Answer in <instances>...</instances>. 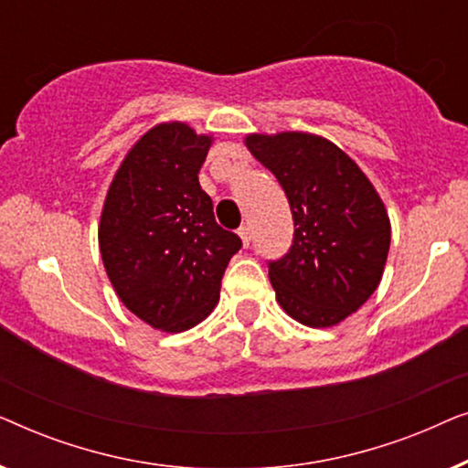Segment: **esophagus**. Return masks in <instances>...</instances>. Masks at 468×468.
<instances>
[{"label": "esophagus", "instance_id": "esophagus-1", "mask_svg": "<svg viewBox=\"0 0 468 468\" xmlns=\"http://www.w3.org/2000/svg\"><path fill=\"white\" fill-rule=\"evenodd\" d=\"M239 236L242 239V245L249 247V242H251V229H249V226H240Z\"/></svg>", "mask_w": 468, "mask_h": 468}]
</instances>
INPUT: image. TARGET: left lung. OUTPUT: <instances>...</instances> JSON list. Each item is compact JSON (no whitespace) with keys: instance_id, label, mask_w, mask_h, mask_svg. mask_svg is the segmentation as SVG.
Masks as SVG:
<instances>
[{"instance_id":"obj_1","label":"left lung","mask_w":468,"mask_h":468,"mask_svg":"<svg viewBox=\"0 0 468 468\" xmlns=\"http://www.w3.org/2000/svg\"><path fill=\"white\" fill-rule=\"evenodd\" d=\"M277 176L293 219L283 258L268 261L287 315L328 328L356 313L379 285L389 251V217L357 164L330 140L303 132L247 136Z\"/></svg>"}]
</instances>
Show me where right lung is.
Returning a JSON list of instances; mask_svg holds the SVG:
<instances>
[{
  "label": "right lung",
  "instance_id": "right-lung-1",
  "mask_svg": "<svg viewBox=\"0 0 468 468\" xmlns=\"http://www.w3.org/2000/svg\"><path fill=\"white\" fill-rule=\"evenodd\" d=\"M208 136L162 123L133 144L108 189L100 253L127 309L153 328L183 332L219 303L228 261L242 240L215 221L197 172Z\"/></svg>",
  "mask_w": 468,
  "mask_h": 468
}]
</instances>
